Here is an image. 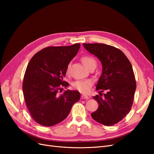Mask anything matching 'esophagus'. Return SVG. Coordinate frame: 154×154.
Segmentation results:
<instances>
[{
    "mask_svg": "<svg viewBox=\"0 0 154 154\" xmlns=\"http://www.w3.org/2000/svg\"><path fill=\"white\" fill-rule=\"evenodd\" d=\"M81 98L82 99H85V100H88V99H89V97H88V96H87V95H84V94H82V96H81Z\"/></svg>",
    "mask_w": 154,
    "mask_h": 154,
    "instance_id": "1",
    "label": "esophagus"
}]
</instances>
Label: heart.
Wrapping results in <instances>:
<instances>
[{"label":"heart","instance_id":"heart-1","mask_svg":"<svg viewBox=\"0 0 154 154\" xmlns=\"http://www.w3.org/2000/svg\"><path fill=\"white\" fill-rule=\"evenodd\" d=\"M82 61L84 66L88 69L91 66H96V61L90 56H85L83 57L82 58ZM71 65L69 64L67 69H66V72H69V69ZM74 88L80 91L82 93H87L90 91L91 86H92V82L90 80H78L73 83L72 84Z\"/></svg>","mask_w":154,"mask_h":154}]
</instances>
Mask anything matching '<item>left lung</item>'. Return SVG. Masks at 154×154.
Returning a JSON list of instances; mask_svg holds the SVG:
<instances>
[{"label":"left lung","instance_id":"1","mask_svg":"<svg viewBox=\"0 0 154 154\" xmlns=\"http://www.w3.org/2000/svg\"><path fill=\"white\" fill-rule=\"evenodd\" d=\"M100 60L102 73L96 85L100 95L93 96L99 104L91 114L97 122L112 126L122 121L131 109L136 82L132 65L122 51L103 44H83ZM106 93L101 97V92Z\"/></svg>","mask_w":154,"mask_h":154}]
</instances>
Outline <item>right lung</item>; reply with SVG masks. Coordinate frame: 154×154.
Instances as JSON below:
<instances>
[{
  "instance_id": "right-lung-1",
  "label": "right lung",
  "mask_w": 154,
  "mask_h": 154,
  "mask_svg": "<svg viewBox=\"0 0 154 154\" xmlns=\"http://www.w3.org/2000/svg\"><path fill=\"white\" fill-rule=\"evenodd\" d=\"M80 44L45 48L32 57L26 70L22 89L27 109L38 124L51 127L66 119L74 103L80 99L77 91L59 94L66 69L78 53Z\"/></svg>"
}]
</instances>
